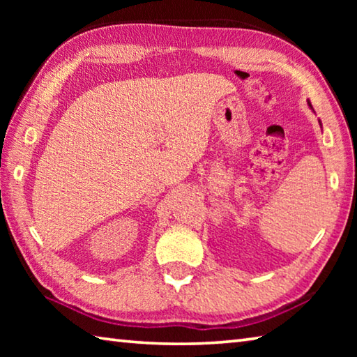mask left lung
I'll use <instances>...</instances> for the list:
<instances>
[{"label": "left lung", "mask_w": 357, "mask_h": 357, "mask_svg": "<svg viewBox=\"0 0 357 357\" xmlns=\"http://www.w3.org/2000/svg\"><path fill=\"white\" fill-rule=\"evenodd\" d=\"M307 104H309V107H310L312 110H313V107H312V104H310V100H307ZM318 123H319V126H323V124H321V121H318Z\"/></svg>", "instance_id": "8db88e82"}]
</instances>
